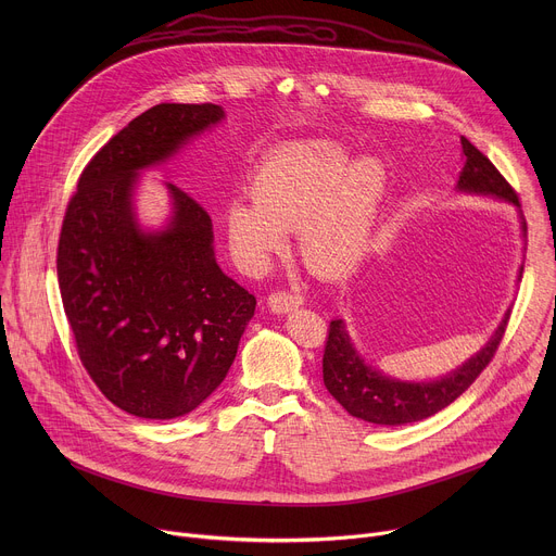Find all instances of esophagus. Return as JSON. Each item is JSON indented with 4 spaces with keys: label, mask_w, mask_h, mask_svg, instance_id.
Here are the masks:
<instances>
[{
    "label": "esophagus",
    "mask_w": 556,
    "mask_h": 556,
    "mask_svg": "<svg viewBox=\"0 0 556 556\" xmlns=\"http://www.w3.org/2000/svg\"><path fill=\"white\" fill-rule=\"evenodd\" d=\"M268 305L273 312L283 314V312H290V309L303 305V294H299L294 290H275L268 296Z\"/></svg>",
    "instance_id": "esophagus-1"
}]
</instances>
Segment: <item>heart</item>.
Here are the masks:
<instances>
[{"label": "heart", "instance_id": "b5f03b06", "mask_svg": "<svg viewBox=\"0 0 556 556\" xmlns=\"http://www.w3.org/2000/svg\"><path fill=\"white\" fill-rule=\"evenodd\" d=\"M387 174L374 157L350 165L337 142L305 140L268 153L251 178V200L226 208L228 242L251 270H262L299 232V253L319 277L352 273L367 253Z\"/></svg>", "mask_w": 556, "mask_h": 556}]
</instances>
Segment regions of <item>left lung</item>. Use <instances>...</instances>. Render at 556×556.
<instances>
[{
	"label": "left lung",
	"mask_w": 556,
	"mask_h": 556,
	"mask_svg": "<svg viewBox=\"0 0 556 556\" xmlns=\"http://www.w3.org/2000/svg\"><path fill=\"white\" fill-rule=\"evenodd\" d=\"M462 149L466 163L457 180V189L497 195L521 206L517 191L489 161V155L466 138H462ZM508 319L510 312H506L502 326L478 356H472L459 369L433 382H401L367 367L354 352L343 321H332L324 350V382L343 409L361 420L387 427L425 420L457 401L475 378L489 367L506 334Z\"/></svg>",
	"instance_id": "1"
}]
</instances>
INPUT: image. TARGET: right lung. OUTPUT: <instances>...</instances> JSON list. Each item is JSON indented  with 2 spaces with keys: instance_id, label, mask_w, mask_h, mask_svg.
<instances>
[{
  "instance_id": "right-lung-1",
  "label": "right lung",
  "mask_w": 556,
  "mask_h": 556,
  "mask_svg": "<svg viewBox=\"0 0 556 556\" xmlns=\"http://www.w3.org/2000/svg\"><path fill=\"white\" fill-rule=\"evenodd\" d=\"M219 105L161 103L112 136L70 198L56 277L76 354L110 403L169 420L193 412L226 378L255 296L222 273L208 213L169 185L174 217L142 232L136 174L222 121Z\"/></svg>"
}]
</instances>
